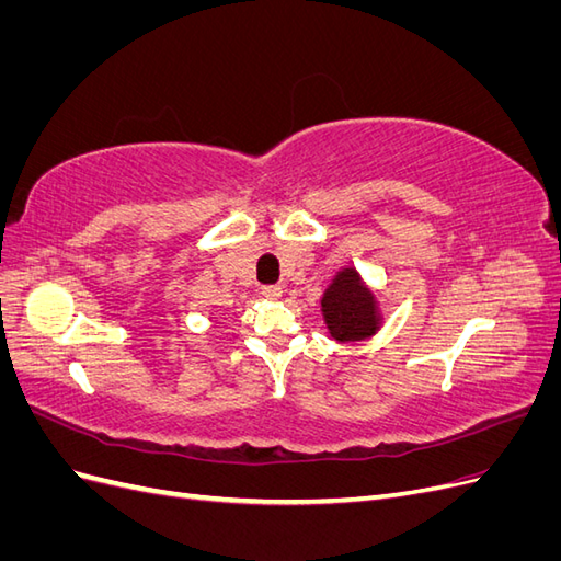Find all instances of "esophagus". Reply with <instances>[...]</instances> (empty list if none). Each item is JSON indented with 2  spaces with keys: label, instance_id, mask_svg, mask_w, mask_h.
I'll return each instance as SVG.
<instances>
[{
  "label": "esophagus",
  "instance_id": "esophagus-1",
  "mask_svg": "<svg viewBox=\"0 0 561 561\" xmlns=\"http://www.w3.org/2000/svg\"><path fill=\"white\" fill-rule=\"evenodd\" d=\"M262 295H264L266 299H278V297L283 295V287H280V285H264V287H262Z\"/></svg>",
  "mask_w": 561,
  "mask_h": 561
}]
</instances>
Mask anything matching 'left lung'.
<instances>
[{"label":"left lung","mask_w":561,"mask_h":561,"mask_svg":"<svg viewBox=\"0 0 561 561\" xmlns=\"http://www.w3.org/2000/svg\"><path fill=\"white\" fill-rule=\"evenodd\" d=\"M320 304L330 334L339 342H355V339H365L377 330L375 299L351 268L339 274Z\"/></svg>","instance_id":"8db88e82"}]
</instances>
